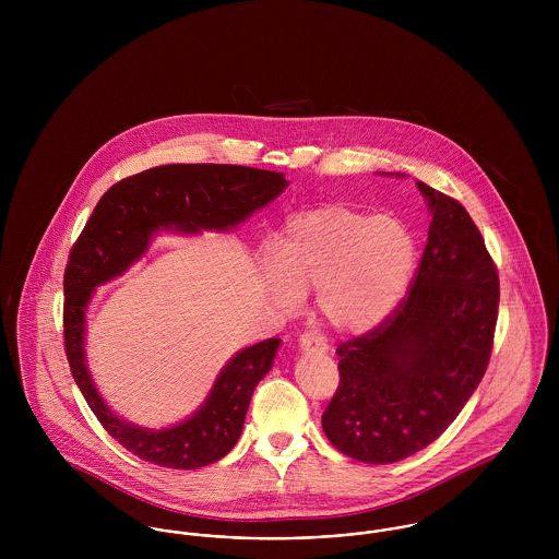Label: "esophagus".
<instances>
[{
	"instance_id": "obj_1",
	"label": "esophagus",
	"mask_w": 559,
	"mask_h": 559,
	"mask_svg": "<svg viewBox=\"0 0 559 559\" xmlns=\"http://www.w3.org/2000/svg\"><path fill=\"white\" fill-rule=\"evenodd\" d=\"M299 346H301V350H306V353H317V355L326 353V340H324L320 333H317V331H306V333H301Z\"/></svg>"
}]
</instances>
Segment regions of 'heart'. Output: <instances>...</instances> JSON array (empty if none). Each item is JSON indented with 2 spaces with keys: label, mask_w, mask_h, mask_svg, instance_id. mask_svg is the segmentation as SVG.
<instances>
[{
  "label": "heart",
  "mask_w": 559,
  "mask_h": 559,
  "mask_svg": "<svg viewBox=\"0 0 559 559\" xmlns=\"http://www.w3.org/2000/svg\"><path fill=\"white\" fill-rule=\"evenodd\" d=\"M417 242L399 222L340 204L290 217L266 266V290L286 308L317 290L322 319L342 333H364L406 297Z\"/></svg>",
  "instance_id": "b5f03b06"
}]
</instances>
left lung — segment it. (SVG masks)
<instances>
[{"label":"left lung","mask_w":559,"mask_h":559,"mask_svg":"<svg viewBox=\"0 0 559 559\" xmlns=\"http://www.w3.org/2000/svg\"><path fill=\"white\" fill-rule=\"evenodd\" d=\"M432 222L399 308L337 346L340 385L322 413L346 456L390 465L430 445L463 411L486 372L499 275L465 206L417 182Z\"/></svg>","instance_id":"obj_1"}]
</instances>
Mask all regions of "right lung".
Here are the masks:
<instances>
[{"label": "right lung", "mask_w": 559, "mask_h": 559, "mask_svg": "<svg viewBox=\"0 0 559 559\" xmlns=\"http://www.w3.org/2000/svg\"><path fill=\"white\" fill-rule=\"evenodd\" d=\"M286 185L280 171L242 165H159L109 187L75 240L64 271V348L71 374L103 428L142 461L169 469H200L224 459L239 441L249 400L273 366L280 337L237 353L189 419L165 430H146L109 411L85 368L83 319L94 288L124 273L159 228L187 235L235 228L275 200Z\"/></svg>", "instance_id": "add662e5"}]
</instances>
